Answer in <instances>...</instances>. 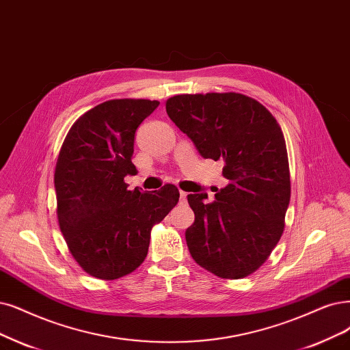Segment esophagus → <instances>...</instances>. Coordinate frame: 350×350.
Wrapping results in <instances>:
<instances>
[{
	"label": "esophagus",
	"instance_id": "34e87169",
	"mask_svg": "<svg viewBox=\"0 0 350 350\" xmlns=\"http://www.w3.org/2000/svg\"><path fill=\"white\" fill-rule=\"evenodd\" d=\"M186 200H187V193L180 190V203H186Z\"/></svg>",
	"mask_w": 350,
	"mask_h": 350
}]
</instances>
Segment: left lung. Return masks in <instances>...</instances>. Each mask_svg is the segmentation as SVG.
I'll return each mask as SVG.
<instances>
[{"label": "left lung", "instance_id": "1", "mask_svg": "<svg viewBox=\"0 0 350 350\" xmlns=\"http://www.w3.org/2000/svg\"><path fill=\"white\" fill-rule=\"evenodd\" d=\"M165 111L202 157L224 160L229 180L212 203L206 193L187 196L195 212L186 230L191 258L221 278L251 275L286 226L291 182L281 126L262 103L237 92L176 95Z\"/></svg>", "mask_w": 350, "mask_h": 350}]
</instances>
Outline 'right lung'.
<instances>
[{"mask_svg": "<svg viewBox=\"0 0 350 350\" xmlns=\"http://www.w3.org/2000/svg\"><path fill=\"white\" fill-rule=\"evenodd\" d=\"M159 105L150 99L102 102L76 120L62 144L57 221L75 261L95 278H121L144 262L152 226L178 202L174 185L146 193L124 182L137 173V128Z\"/></svg>", "mask_w": 350, "mask_h": 350, "instance_id": "right-lung-1", "label": "right lung"}]
</instances>
